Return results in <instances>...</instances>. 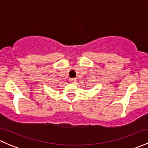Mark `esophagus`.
<instances>
[{"instance_id": "1", "label": "esophagus", "mask_w": 148, "mask_h": 148, "mask_svg": "<svg viewBox=\"0 0 148 148\" xmlns=\"http://www.w3.org/2000/svg\"><path fill=\"white\" fill-rule=\"evenodd\" d=\"M77 81V79L74 78V79H69V82H71V83H75V82Z\"/></svg>"}]
</instances>
